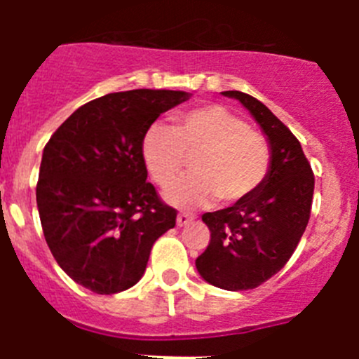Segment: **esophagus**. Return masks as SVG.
<instances>
[{
  "label": "esophagus",
  "instance_id": "obj_1",
  "mask_svg": "<svg viewBox=\"0 0 359 359\" xmlns=\"http://www.w3.org/2000/svg\"><path fill=\"white\" fill-rule=\"evenodd\" d=\"M194 215L192 214H187V212H182V214H177V219H176V223L177 226H187V224H190L192 221H194Z\"/></svg>",
  "mask_w": 359,
  "mask_h": 359
}]
</instances>
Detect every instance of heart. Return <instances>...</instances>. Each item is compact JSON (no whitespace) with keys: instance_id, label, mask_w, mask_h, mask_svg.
<instances>
[{"instance_id":"b5f03b06","label":"heart","mask_w":359,"mask_h":359,"mask_svg":"<svg viewBox=\"0 0 359 359\" xmlns=\"http://www.w3.org/2000/svg\"><path fill=\"white\" fill-rule=\"evenodd\" d=\"M142 156L160 187L176 182L192 160L196 174L165 194L167 201L182 208L203 207L215 198L223 205L246 201L261 189L271 167L266 136L217 104L180 115L172 131L163 126L149 128Z\"/></svg>"}]
</instances>
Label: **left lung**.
I'll return each instance as SVG.
<instances>
[{"label":"left lung","instance_id":"left-lung-1","mask_svg":"<svg viewBox=\"0 0 359 359\" xmlns=\"http://www.w3.org/2000/svg\"><path fill=\"white\" fill-rule=\"evenodd\" d=\"M223 95L237 98L259 122L271 147V167L252 198L203 214L210 243L196 268L212 286L244 291L278 273L297 250L311 215L315 174L297 136L261 100L243 91Z\"/></svg>","mask_w":359,"mask_h":359}]
</instances>
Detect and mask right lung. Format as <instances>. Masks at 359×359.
Here are the masks:
<instances>
[{"mask_svg": "<svg viewBox=\"0 0 359 359\" xmlns=\"http://www.w3.org/2000/svg\"><path fill=\"white\" fill-rule=\"evenodd\" d=\"M172 90L104 95L79 107L44 145L36 198L44 239L68 277L98 294L140 280L176 208L147 182L142 140L187 100Z\"/></svg>", "mask_w": 359, "mask_h": 359, "instance_id": "right-lung-1", "label": "right lung"}]
</instances>
